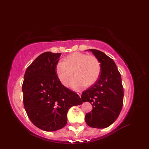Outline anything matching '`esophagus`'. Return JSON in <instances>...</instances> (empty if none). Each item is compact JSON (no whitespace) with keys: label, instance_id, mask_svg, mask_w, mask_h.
I'll use <instances>...</instances> for the list:
<instances>
[{"label":"esophagus","instance_id":"obj_1","mask_svg":"<svg viewBox=\"0 0 149 149\" xmlns=\"http://www.w3.org/2000/svg\"><path fill=\"white\" fill-rule=\"evenodd\" d=\"M78 93V95H79L80 97H81V94H82V93H81V92H78L77 93Z\"/></svg>","mask_w":149,"mask_h":149}]
</instances>
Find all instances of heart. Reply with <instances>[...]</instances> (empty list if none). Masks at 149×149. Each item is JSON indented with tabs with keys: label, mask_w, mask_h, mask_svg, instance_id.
Segmentation results:
<instances>
[{
	"label": "heart",
	"mask_w": 149,
	"mask_h": 149,
	"mask_svg": "<svg viewBox=\"0 0 149 149\" xmlns=\"http://www.w3.org/2000/svg\"><path fill=\"white\" fill-rule=\"evenodd\" d=\"M56 71L61 83L67 86L74 75L75 77L71 82V86L79 89L84 86H90L98 80L101 72V64L97 57L93 55L75 52L69 55L63 61L57 63Z\"/></svg>",
	"instance_id": "obj_1"
}]
</instances>
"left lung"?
I'll return each mask as SVG.
<instances>
[{
    "instance_id": "8db88e82",
    "label": "left lung",
    "mask_w": 149,
    "mask_h": 149,
    "mask_svg": "<svg viewBox=\"0 0 149 149\" xmlns=\"http://www.w3.org/2000/svg\"><path fill=\"white\" fill-rule=\"evenodd\" d=\"M98 58L101 72L96 82L83 92V101H88L92 111L85 115V121L93 128L109 127L118 118L123 105L121 77L114 61L104 52L89 49Z\"/></svg>"
}]
</instances>
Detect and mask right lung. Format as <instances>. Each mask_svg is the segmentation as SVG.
Masks as SVG:
<instances>
[{
    "instance_id": "add662e5",
    "label": "right lung",
    "mask_w": 149,
    "mask_h": 149,
    "mask_svg": "<svg viewBox=\"0 0 149 149\" xmlns=\"http://www.w3.org/2000/svg\"><path fill=\"white\" fill-rule=\"evenodd\" d=\"M61 54H40L26 69L22 84L23 105L28 118L45 131L65 127L69 109L83 103L79 95L58 79L56 66Z\"/></svg>"
}]
</instances>
